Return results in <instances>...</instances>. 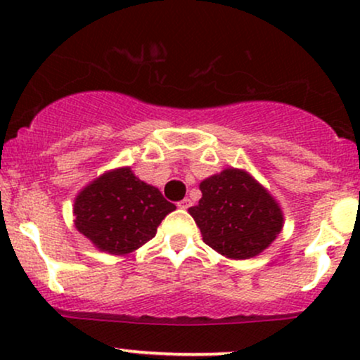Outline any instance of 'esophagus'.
I'll return each mask as SVG.
<instances>
[{"mask_svg": "<svg viewBox=\"0 0 360 360\" xmlns=\"http://www.w3.org/2000/svg\"><path fill=\"white\" fill-rule=\"evenodd\" d=\"M193 203H191V200H189V198H184L183 201H179V203H177V206H179V208H189V206H191Z\"/></svg>", "mask_w": 360, "mask_h": 360, "instance_id": "obj_1", "label": "esophagus"}]
</instances>
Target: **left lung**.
Instances as JSON below:
<instances>
[{
  "instance_id": "obj_1",
  "label": "left lung",
  "mask_w": 360,
  "mask_h": 360,
  "mask_svg": "<svg viewBox=\"0 0 360 360\" xmlns=\"http://www.w3.org/2000/svg\"><path fill=\"white\" fill-rule=\"evenodd\" d=\"M200 203L189 214L206 245L229 259H250L271 245L283 229L274 198L242 169H225L200 184Z\"/></svg>"
}]
</instances>
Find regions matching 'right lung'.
<instances>
[{"instance_id":"obj_1","label":"right lung","mask_w":360,"mask_h":360,"mask_svg":"<svg viewBox=\"0 0 360 360\" xmlns=\"http://www.w3.org/2000/svg\"><path fill=\"white\" fill-rule=\"evenodd\" d=\"M174 210L159 189L122 167L105 172L77 194L74 223L100 250L123 255L154 238L157 226Z\"/></svg>"}]
</instances>
